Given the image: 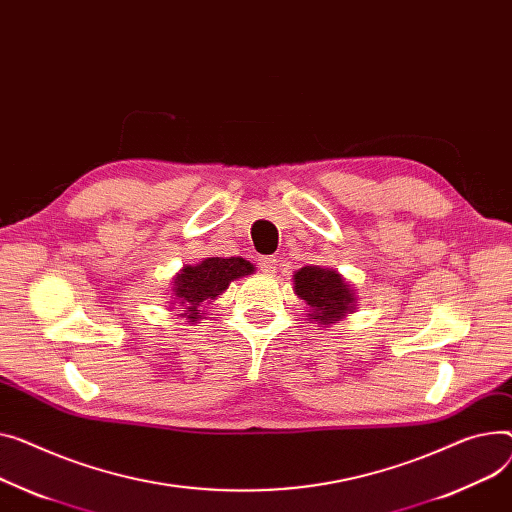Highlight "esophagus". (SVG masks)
Here are the masks:
<instances>
[{
  "label": "esophagus",
  "mask_w": 512,
  "mask_h": 512,
  "mask_svg": "<svg viewBox=\"0 0 512 512\" xmlns=\"http://www.w3.org/2000/svg\"><path fill=\"white\" fill-rule=\"evenodd\" d=\"M257 261H259L261 271H265V274H274V271H276V265H278L276 257H259Z\"/></svg>",
  "instance_id": "obj_1"
}]
</instances>
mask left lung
Here are the masks:
<instances>
[{
	"instance_id": "left-lung-1",
	"label": "left lung",
	"mask_w": 512,
	"mask_h": 512,
	"mask_svg": "<svg viewBox=\"0 0 512 512\" xmlns=\"http://www.w3.org/2000/svg\"><path fill=\"white\" fill-rule=\"evenodd\" d=\"M294 294L309 304V317L331 325L354 311V290L335 269L306 265L294 274Z\"/></svg>"
}]
</instances>
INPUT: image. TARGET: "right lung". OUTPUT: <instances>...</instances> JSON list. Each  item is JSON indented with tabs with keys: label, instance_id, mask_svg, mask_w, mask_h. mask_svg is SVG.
<instances>
[{
	"label": "right lung",
	"instance_id": "obj_1",
	"mask_svg": "<svg viewBox=\"0 0 512 512\" xmlns=\"http://www.w3.org/2000/svg\"><path fill=\"white\" fill-rule=\"evenodd\" d=\"M253 271V263L243 257H208L197 265H185L173 282L175 302L185 309L181 317H187L191 323L201 319L203 311L199 309L203 304L218 298L230 282L249 276Z\"/></svg>",
	"mask_w": 512,
	"mask_h": 512
}]
</instances>
